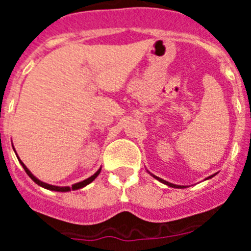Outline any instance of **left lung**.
Instances as JSON below:
<instances>
[{"label":"left lung","mask_w":251,"mask_h":251,"mask_svg":"<svg viewBox=\"0 0 251 251\" xmlns=\"http://www.w3.org/2000/svg\"><path fill=\"white\" fill-rule=\"evenodd\" d=\"M148 174H150V175H151V176H152V177H154V178H156V179H158L159 182H162V183H165V185L170 186V187H174V188H186V187H188V186H181V185H175V183H171V182H168V181H165V179H162V178H159V177L154 176V175H152V174H151V172H148ZM214 176H216V174L211 175V176H208V177H207V178H205V179H208V178H212V177H214Z\"/></svg>","instance_id":"obj_1"}]
</instances>
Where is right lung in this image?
Wrapping results in <instances>:
<instances>
[{
  "mask_svg": "<svg viewBox=\"0 0 251 251\" xmlns=\"http://www.w3.org/2000/svg\"><path fill=\"white\" fill-rule=\"evenodd\" d=\"M13 147V146H12ZM13 151H15V148H13ZM15 153H16V151H15ZM17 159H19V162L21 163V166L24 167V170L26 171V174L28 175V177H30L32 181H34L35 183H37L39 186H41V187L46 188V190H50V191H56V192H69V191H75V190H79V188H83L85 187L86 185H89V183H92L93 181H94L97 177H98V175L100 174V171H101V167L99 168L97 172H95L93 176H90L89 178H86L84 179V181H80V182H77V183H74V185L72 186V187H69V186H54V185H50V183H46V182H43V181H40L37 177H35L34 175L31 174V171L28 170L27 167H26L25 165H24V162L21 161V159L19 158V156H17Z\"/></svg>",
  "mask_w": 251,
  "mask_h": 251,
  "instance_id": "obj_1",
  "label": "right lung"
}]
</instances>
